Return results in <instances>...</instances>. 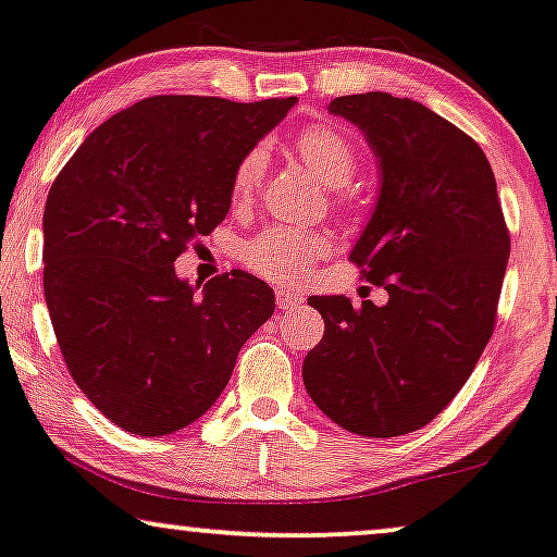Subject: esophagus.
<instances>
[{
	"instance_id": "obj_1",
	"label": "esophagus",
	"mask_w": 557,
	"mask_h": 557,
	"mask_svg": "<svg viewBox=\"0 0 557 557\" xmlns=\"http://www.w3.org/2000/svg\"><path fill=\"white\" fill-rule=\"evenodd\" d=\"M274 298H277L280 311H293V308H298L302 302V295L298 290H277Z\"/></svg>"
}]
</instances>
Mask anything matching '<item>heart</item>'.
Returning a JSON list of instances; mask_svg holds the SVG:
<instances>
[{
  "mask_svg": "<svg viewBox=\"0 0 557 557\" xmlns=\"http://www.w3.org/2000/svg\"><path fill=\"white\" fill-rule=\"evenodd\" d=\"M295 153L323 185L334 189L351 185L357 166H360L355 144L331 125H311V128L302 131L295 138ZM264 149L257 146V149L244 153L234 169V177H231L234 202L244 206L257 195L264 180ZM329 249L331 236L323 234V231L272 226L244 246V262L257 274H264V277L293 283V280L306 277L315 259L326 255Z\"/></svg>",
  "mask_w": 557,
  "mask_h": 557,
  "instance_id": "b5f03b06",
  "label": "heart"
}]
</instances>
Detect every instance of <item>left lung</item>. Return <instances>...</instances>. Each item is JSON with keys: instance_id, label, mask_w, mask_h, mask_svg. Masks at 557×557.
Listing matches in <instances>:
<instances>
[{"instance_id": "left-lung-1", "label": "left lung", "mask_w": 557, "mask_h": 557, "mask_svg": "<svg viewBox=\"0 0 557 557\" xmlns=\"http://www.w3.org/2000/svg\"><path fill=\"white\" fill-rule=\"evenodd\" d=\"M377 157L380 193L349 259L388 302L311 295L323 339L302 360L308 396L362 436L426 426L457 396L494 334L509 231L473 138L408 97H336Z\"/></svg>"}]
</instances>
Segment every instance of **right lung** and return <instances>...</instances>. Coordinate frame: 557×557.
<instances>
[{
	"instance_id": "obj_1",
	"label": "right lung",
	"mask_w": 557,
	"mask_h": 557,
	"mask_svg": "<svg viewBox=\"0 0 557 557\" xmlns=\"http://www.w3.org/2000/svg\"><path fill=\"white\" fill-rule=\"evenodd\" d=\"M298 97L159 95L84 138L44 213V290L84 396L125 432L164 436L215 404L238 349L274 313L272 287L234 270L174 272L231 208V177Z\"/></svg>"
}]
</instances>
